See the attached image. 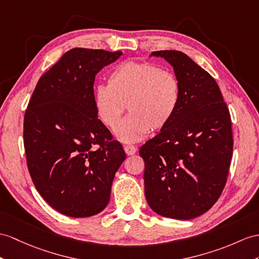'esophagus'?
I'll return each mask as SVG.
<instances>
[{
	"label": "esophagus",
	"mask_w": 259,
	"mask_h": 259,
	"mask_svg": "<svg viewBox=\"0 0 259 259\" xmlns=\"http://www.w3.org/2000/svg\"><path fill=\"white\" fill-rule=\"evenodd\" d=\"M124 150H125L126 155L131 156V155H134V154H136L137 148H136L135 146H133V145H126V146L124 147Z\"/></svg>",
	"instance_id": "34e87169"
}]
</instances>
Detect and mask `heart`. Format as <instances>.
I'll return each instance as SVG.
<instances>
[{
    "instance_id": "1",
    "label": "heart",
    "mask_w": 259,
    "mask_h": 259,
    "mask_svg": "<svg viewBox=\"0 0 259 259\" xmlns=\"http://www.w3.org/2000/svg\"><path fill=\"white\" fill-rule=\"evenodd\" d=\"M181 87L171 71L149 62L124 61L110 73L108 87L99 85L93 94L97 114L106 127L115 128L124 105L130 114L115 130L124 143H136L150 130L160 131L178 110Z\"/></svg>"
}]
</instances>
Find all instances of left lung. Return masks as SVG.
<instances>
[{"label":"left lung","mask_w":259,"mask_h":259,"mask_svg":"<svg viewBox=\"0 0 259 259\" xmlns=\"http://www.w3.org/2000/svg\"><path fill=\"white\" fill-rule=\"evenodd\" d=\"M181 87L178 110L140 149L145 197L161 217L190 220L210 210L222 193L233 154L228 105L212 75L178 50H160Z\"/></svg>","instance_id":"obj_1"}]
</instances>
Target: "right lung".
Returning <instances> with one entry per match:
<instances>
[{
  "label": "right lung",
  "instance_id": "1",
  "mask_svg": "<svg viewBox=\"0 0 259 259\" xmlns=\"http://www.w3.org/2000/svg\"><path fill=\"white\" fill-rule=\"evenodd\" d=\"M123 55L73 48L44 73L24 116V147L37 191L67 217L88 218L105 209L126 155L98 118L97 73Z\"/></svg>",
  "mask_w": 259,
  "mask_h": 259
}]
</instances>
